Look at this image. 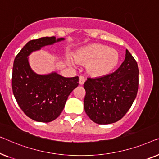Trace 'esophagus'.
Masks as SVG:
<instances>
[{
  "label": "esophagus",
  "instance_id": "1",
  "mask_svg": "<svg viewBox=\"0 0 159 159\" xmlns=\"http://www.w3.org/2000/svg\"><path fill=\"white\" fill-rule=\"evenodd\" d=\"M85 82V79L83 76H80L79 77V84L80 85H83Z\"/></svg>",
  "mask_w": 159,
  "mask_h": 159
}]
</instances>
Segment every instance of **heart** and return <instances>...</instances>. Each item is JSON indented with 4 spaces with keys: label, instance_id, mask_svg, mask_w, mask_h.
I'll return each instance as SVG.
<instances>
[{
    "label": "heart",
    "instance_id": "obj_1",
    "mask_svg": "<svg viewBox=\"0 0 159 159\" xmlns=\"http://www.w3.org/2000/svg\"><path fill=\"white\" fill-rule=\"evenodd\" d=\"M73 57L79 63L86 65L87 73L95 78L108 75L119 62L117 51L102 44H92L80 48ZM69 64L73 65L70 62Z\"/></svg>",
    "mask_w": 159,
    "mask_h": 159
}]
</instances>
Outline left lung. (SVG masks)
<instances>
[{
  "mask_svg": "<svg viewBox=\"0 0 159 159\" xmlns=\"http://www.w3.org/2000/svg\"><path fill=\"white\" fill-rule=\"evenodd\" d=\"M138 74L137 62L126 50L124 62L115 72L87 79L84 84V102L89 117L99 125L114 123L122 119L137 95Z\"/></svg>",
  "mask_w": 159,
  "mask_h": 159,
  "instance_id": "obj_1",
  "label": "left lung"
}]
</instances>
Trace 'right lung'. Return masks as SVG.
Masks as SVG:
<instances>
[{"instance_id": "1", "label": "right lung", "mask_w": 159, "mask_h": 159, "mask_svg": "<svg viewBox=\"0 0 159 159\" xmlns=\"http://www.w3.org/2000/svg\"><path fill=\"white\" fill-rule=\"evenodd\" d=\"M65 38L45 37L27 42L15 57L12 89L16 102L31 119L50 122L59 117L68 96L79 86V77L66 78L55 71L38 74L32 70L29 56L45 46L52 45Z\"/></svg>"}]
</instances>
